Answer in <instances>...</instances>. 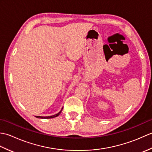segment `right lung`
I'll use <instances>...</instances> for the list:
<instances>
[{"label": "right lung", "mask_w": 152, "mask_h": 152, "mask_svg": "<svg viewBox=\"0 0 152 152\" xmlns=\"http://www.w3.org/2000/svg\"><path fill=\"white\" fill-rule=\"evenodd\" d=\"M62 110H63V108H62V109H61V110L59 113H57V114H55V115H53L45 116V117H44V116H37V118H42V119H50V118H56V117H57V116H58V115H59L61 114V111H62Z\"/></svg>", "instance_id": "right-lung-1"}]
</instances>
